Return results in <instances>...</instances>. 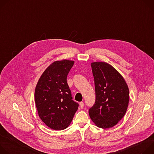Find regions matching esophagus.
I'll use <instances>...</instances> for the list:
<instances>
[{"instance_id": "esophagus-1", "label": "esophagus", "mask_w": 154, "mask_h": 154, "mask_svg": "<svg viewBox=\"0 0 154 154\" xmlns=\"http://www.w3.org/2000/svg\"><path fill=\"white\" fill-rule=\"evenodd\" d=\"M80 108H83V106H84V103H83V102H80Z\"/></svg>"}]
</instances>
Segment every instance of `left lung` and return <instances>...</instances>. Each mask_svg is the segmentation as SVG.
Returning a JSON list of instances; mask_svg holds the SVG:
<instances>
[{"mask_svg": "<svg viewBox=\"0 0 154 154\" xmlns=\"http://www.w3.org/2000/svg\"><path fill=\"white\" fill-rule=\"evenodd\" d=\"M96 100L89 109L93 122L102 128L116 125L125 115L129 102V90L123 77L105 62L91 63Z\"/></svg>", "mask_w": 154, "mask_h": 154, "instance_id": "1", "label": "left lung"}]
</instances>
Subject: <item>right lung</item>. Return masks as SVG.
Segmentation results:
<instances>
[{"label":"right lung","instance_id":"right-lung-1","mask_svg":"<svg viewBox=\"0 0 154 154\" xmlns=\"http://www.w3.org/2000/svg\"><path fill=\"white\" fill-rule=\"evenodd\" d=\"M74 61L63 60L52 63L36 86L35 100L38 115L53 130L66 128L77 112L79 103L72 100L67 76Z\"/></svg>","mask_w":154,"mask_h":154}]
</instances>
